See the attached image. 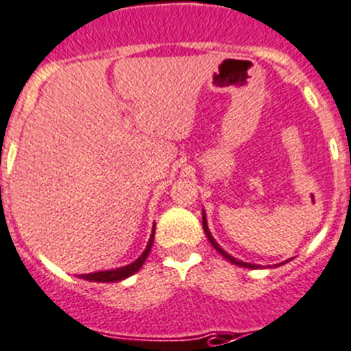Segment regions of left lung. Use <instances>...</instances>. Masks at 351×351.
Wrapping results in <instances>:
<instances>
[{
  "label": "left lung",
  "mask_w": 351,
  "mask_h": 351,
  "mask_svg": "<svg viewBox=\"0 0 351 351\" xmlns=\"http://www.w3.org/2000/svg\"><path fill=\"white\" fill-rule=\"evenodd\" d=\"M202 228H204L206 235H208V239H209V242H211V245H213V247H215V250L218 251V253H220L221 256H223V258H227V260L230 261V263H234V265H239V267H244V268H258V265H253V263H244V261H241V260H235L234 256H230V254H228V253H225V251L221 250L220 245H218V242H216L215 239H213L211 232H209V228H208V221H206V215H202Z\"/></svg>",
  "instance_id": "obj_1"
}]
</instances>
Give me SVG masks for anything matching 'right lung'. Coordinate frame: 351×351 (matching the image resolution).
I'll return each mask as SVG.
<instances>
[{
	"label": "right lung",
	"instance_id": "1",
	"mask_svg": "<svg viewBox=\"0 0 351 351\" xmlns=\"http://www.w3.org/2000/svg\"><path fill=\"white\" fill-rule=\"evenodd\" d=\"M152 244H154V232H152V235H150V241H149V244H147V250L143 251L142 256H140L138 260L133 261L131 265L116 268V270L97 271V274H84V275H80V277H83V279H86V280H93V282H117V280L126 279V277H130V275H133L135 271H138L140 268H142V265L145 263L147 256H149Z\"/></svg>",
	"mask_w": 351,
	"mask_h": 351
}]
</instances>
